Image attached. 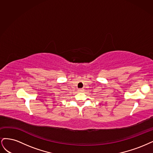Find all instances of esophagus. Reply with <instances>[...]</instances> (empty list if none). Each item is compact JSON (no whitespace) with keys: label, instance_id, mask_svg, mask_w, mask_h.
Returning <instances> with one entry per match:
<instances>
[{"label":"esophagus","instance_id":"1","mask_svg":"<svg viewBox=\"0 0 153 153\" xmlns=\"http://www.w3.org/2000/svg\"><path fill=\"white\" fill-rule=\"evenodd\" d=\"M78 91L79 92H82V91H84V90L83 89H79Z\"/></svg>","mask_w":153,"mask_h":153}]
</instances>
